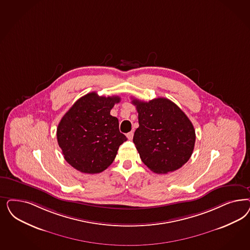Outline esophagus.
<instances>
[{"label": "esophagus", "instance_id": "obj_1", "mask_svg": "<svg viewBox=\"0 0 250 250\" xmlns=\"http://www.w3.org/2000/svg\"><path fill=\"white\" fill-rule=\"evenodd\" d=\"M127 138L129 140H132V138H133V131H129V133H127Z\"/></svg>", "mask_w": 250, "mask_h": 250}]
</instances>
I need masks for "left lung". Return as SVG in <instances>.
I'll return each instance as SVG.
<instances>
[{"mask_svg": "<svg viewBox=\"0 0 250 250\" xmlns=\"http://www.w3.org/2000/svg\"><path fill=\"white\" fill-rule=\"evenodd\" d=\"M139 120L133 136L142 161L156 174H167L184 166L193 153L195 129L174 102L158 97L144 102L133 98Z\"/></svg>", "mask_w": 250, "mask_h": 250, "instance_id": "1", "label": "left lung"}]
</instances>
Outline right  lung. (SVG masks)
I'll use <instances>...</instances> for the list:
<instances>
[{
    "mask_svg": "<svg viewBox=\"0 0 250 250\" xmlns=\"http://www.w3.org/2000/svg\"><path fill=\"white\" fill-rule=\"evenodd\" d=\"M120 101L118 96L99 97L92 92L65 113L57 128V140L73 168L97 174L112 164L120 145L127 141L119 129V120L110 115Z\"/></svg>",
    "mask_w": 250,
    "mask_h": 250,
    "instance_id": "add662e5",
    "label": "right lung"
}]
</instances>
